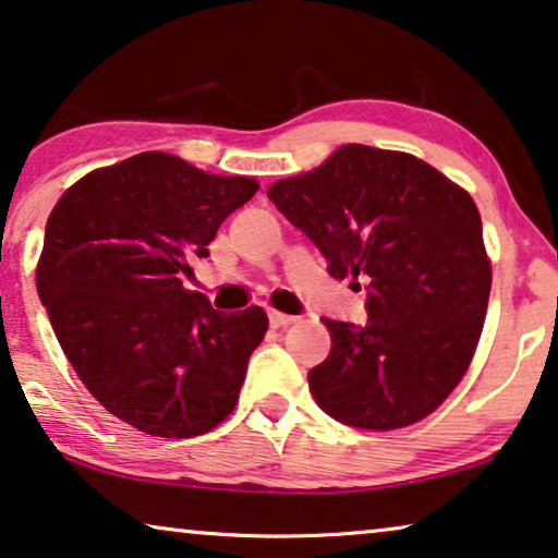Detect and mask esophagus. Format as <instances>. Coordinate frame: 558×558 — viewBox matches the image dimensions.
I'll return each mask as SVG.
<instances>
[{"label":"esophagus","mask_w":558,"mask_h":558,"mask_svg":"<svg viewBox=\"0 0 558 558\" xmlns=\"http://www.w3.org/2000/svg\"><path fill=\"white\" fill-rule=\"evenodd\" d=\"M268 318H270L272 328H286V326H290V323H295V315H288V313H280V311H270Z\"/></svg>","instance_id":"esophagus-1"}]
</instances>
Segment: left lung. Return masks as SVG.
Wrapping results in <instances>:
<instances>
[{"instance_id":"left-lung-1","label":"left lung","mask_w":558,"mask_h":558,"mask_svg":"<svg viewBox=\"0 0 558 558\" xmlns=\"http://www.w3.org/2000/svg\"><path fill=\"white\" fill-rule=\"evenodd\" d=\"M268 197L332 278L371 280L365 326L323 318L332 348L307 373L315 403L365 430L434 413L469 371L492 293L473 197L415 155L368 145L338 147Z\"/></svg>"}]
</instances>
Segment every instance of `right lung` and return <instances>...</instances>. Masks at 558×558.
Masks as SVG:
<instances>
[{
    "mask_svg": "<svg viewBox=\"0 0 558 558\" xmlns=\"http://www.w3.org/2000/svg\"><path fill=\"white\" fill-rule=\"evenodd\" d=\"M257 187L153 149L87 172L49 213L39 301L85 388L143 434L203 436L235 409L268 315L213 311L182 278Z\"/></svg>",
    "mask_w": 558,
    "mask_h": 558,
    "instance_id": "right-lung-1",
    "label": "right lung"
}]
</instances>
